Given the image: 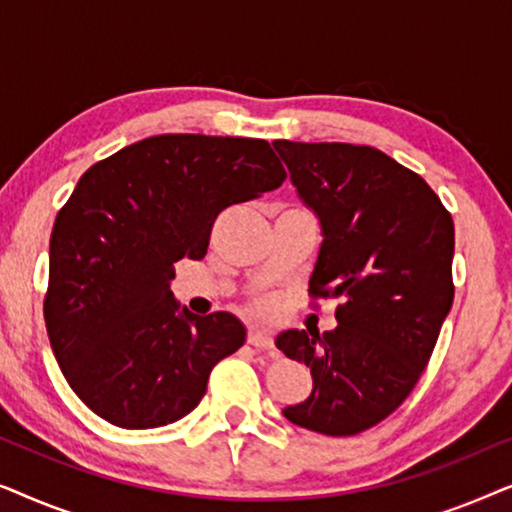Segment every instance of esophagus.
<instances>
[{
    "mask_svg": "<svg viewBox=\"0 0 512 512\" xmlns=\"http://www.w3.org/2000/svg\"><path fill=\"white\" fill-rule=\"evenodd\" d=\"M247 342L256 349H272V347H275V340H272V335L268 331H263V328H249Z\"/></svg>",
    "mask_w": 512,
    "mask_h": 512,
    "instance_id": "34e87169",
    "label": "esophagus"
}]
</instances>
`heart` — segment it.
I'll use <instances>...</instances> for the list:
<instances>
[{
  "label": "heart",
  "instance_id": "obj_1",
  "mask_svg": "<svg viewBox=\"0 0 512 512\" xmlns=\"http://www.w3.org/2000/svg\"><path fill=\"white\" fill-rule=\"evenodd\" d=\"M258 310H261V312H270V305H268V303H261V305H258Z\"/></svg>",
  "mask_w": 512,
  "mask_h": 512
}]
</instances>
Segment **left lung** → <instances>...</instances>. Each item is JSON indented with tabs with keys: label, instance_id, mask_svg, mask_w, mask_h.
Wrapping results in <instances>:
<instances>
[{
	"label": "left lung",
	"instance_id": "obj_1",
	"mask_svg": "<svg viewBox=\"0 0 512 512\" xmlns=\"http://www.w3.org/2000/svg\"><path fill=\"white\" fill-rule=\"evenodd\" d=\"M272 144L321 223L310 296L340 298L333 331L277 335V349L314 380L284 417L356 436L410 396L431 359L454 300L452 214L417 172L373 146Z\"/></svg>",
	"mask_w": 512,
	"mask_h": 512
}]
</instances>
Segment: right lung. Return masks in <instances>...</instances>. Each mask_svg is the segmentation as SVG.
I'll use <instances>...</instances> for the list:
<instances>
[{"label":"right lung","instance_id":"add662e5","mask_svg":"<svg viewBox=\"0 0 512 512\" xmlns=\"http://www.w3.org/2000/svg\"><path fill=\"white\" fill-rule=\"evenodd\" d=\"M265 139L156 135L83 172L55 216L44 319L74 394L123 429L186 417L244 345L228 312H179L174 263L207 254L223 209L284 184Z\"/></svg>","mask_w":512,"mask_h":512}]
</instances>
